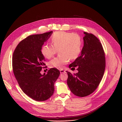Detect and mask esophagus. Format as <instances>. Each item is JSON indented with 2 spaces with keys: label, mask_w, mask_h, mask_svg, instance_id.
Returning <instances> with one entry per match:
<instances>
[{
  "label": "esophagus",
  "mask_w": 122,
  "mask_h": 122,
  "mask_svg": "<svg viewBox=\"0 0 122 122\" xmlns=\"http://www.w3.org/2000/svg\"><path fill=\"white\" fill-rule=\"evenodd\" d=\"M60 73H63L65 72V71L64 70H63V69H60Z\"/></svg>",
  "instance_id": "1"
}]
</instances>
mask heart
Here are the masks:
<instances>
[{
    "mask_svg": "<svg viewBox=\"0 0 122 122\" xmlns=\"http://www.w3.org/2000/svg\"><path fill=\"white\" fill-rule=\"evenodd\" d=\"M50 42L52 45H44L41 53L46 58L53 57L58 51L59 55L49 63L51 67L62 68L69 59L74 60L79 56L81 46L80 37L76 34L65 31L56 32L52 35Z\"/></svg>",
    "mask_w": 122,
    "mask_h": 122,
    "instance_id": "b5f03b06",
    "label": "heart"
}]
</instances>
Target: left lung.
Listing matches in <instances>:
<instances>
[{
    "instance_id": "1",
    "label": "left lung",
    "mask_w": 122,
    "mask_h": 122,
    "mask_svg": "<svg viewBox=\"0 0 122 122\" xmlns=\"http://www.w3.org/2000/svg\"><path fill=\"white\" fill-rule=\"evenodd\" d=\"M83 47L80 56L69 65L77 66L78 72L68 75L67 84L71 92L80 97L93 93L99 85L105 69V57L99 40L93 34L83 32Z\"/></svg>"
}]
</instances>
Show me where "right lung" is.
I'll list each match as a JSON object with an SVG mask.
<instances>
[{
	"label": "right lung",
	"instance_id": "right-lung-1",
	"mask_svg": "<svg viewBox=\"0 0 122 122\" xmlns=\"http://www.w3.org/2000/svg\"><path fill=\"white\" fill-rule=\"evenodd\" d=\"M52 33L29 36L18 44L13 54L12 68L17 82L24 93L38 101L47 100L53 95L55 82L60 75L56 68H50L47 74L40 72L45 65L41 49Z\"/></svg>",
	"mask_w": 122,
	"mask_h": 122
}]
</instances>
